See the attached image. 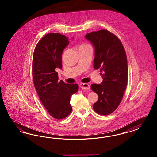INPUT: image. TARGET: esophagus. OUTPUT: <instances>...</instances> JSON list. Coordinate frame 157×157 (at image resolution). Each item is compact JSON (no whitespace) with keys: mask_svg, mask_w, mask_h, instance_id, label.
<instances>
[{"mask_svg":"<svg viewBox=\"0 0 157 157\" xmlns=\"http://www.w3.org/2000/svg\"><path fill=\"white\" fill-rule=\"evenodd\" d=\"M79 87L83 90H89L90 88V85L88 83H81L79 84Z\"/></svg>","mask_w":157,"mask_h":157,"instance_id":"obj_1","label":"esophagus"}]
</instances>
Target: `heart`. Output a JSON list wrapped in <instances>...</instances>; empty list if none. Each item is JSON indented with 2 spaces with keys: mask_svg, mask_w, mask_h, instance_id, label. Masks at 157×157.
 <instances>
[{
  "mask_svg": "<svg viewBox=\"0 0 157 157\" xmlns=\"http://www.w3.org/2000/svg\"><path fill=\"white\" fill-rule=\"evenodd\" d=\"M88 46V45H82L81 46H80V48H81V47H83V46Z\"/></svg>",
  "mask_w": 157,
  "mask_h": 157,
  "instance_id": "heart-1",
  "label": "heart"
}]
</instances>
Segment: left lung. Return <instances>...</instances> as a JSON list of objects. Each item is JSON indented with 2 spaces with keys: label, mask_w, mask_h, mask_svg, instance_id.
Returning <instances> with one entry per match:
<instances>
[{
  "label": "left lung",
  "mask_w": 157,
  "mask_h": 157,
  "mask_svg": "<svg viewBox=\"0 0 157 157\" xmlns=\"http://www.w3.org/2000/svg\"><path fill=\"white\" fill-rule=\"evenodd\" d=\"M85 37L94 48V69L102 72L103 81L90 86L98 95L93 108L100 115H108L118 108L127 87L126 53L120 39L108 30L91 32Z\"/></svg>",
  "instance_id": "1"
}]
</instances>
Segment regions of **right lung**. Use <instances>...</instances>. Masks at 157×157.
Segmentation results:
<instances>
[{"label":"right lung","mask_w":157,"mask_h":157,"mask_svg":"<svg viewBox=\"0 0 157 157\" xmlns=\"http://www.w3.org/2000/svg\"><path fill=\"white\" fill-rule=\"evenodd\" d=\"M73 39V38H72ZM59 33H49L35 47L32 75L35 89L42 104L53 118H65L72 111L71 96L78 90V84L58 82L56 68L62 69V54L69 41Z\"/></svg>","instance_id":"1"}]
</instances>
